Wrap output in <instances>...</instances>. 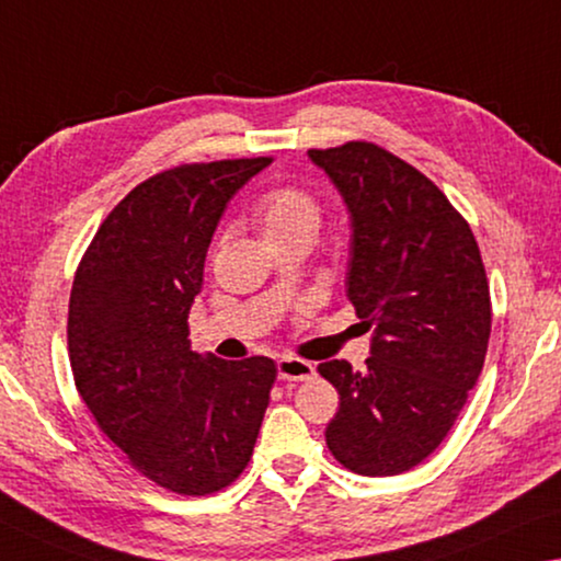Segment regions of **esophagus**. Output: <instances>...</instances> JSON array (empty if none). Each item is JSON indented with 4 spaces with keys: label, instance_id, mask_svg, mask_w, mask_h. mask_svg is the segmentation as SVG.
Segmentation results:
<instances>
[{
    "label": "esophagus",
    "instance_id": "1",
    "mask_svg": "<svg viewBox=\"0 0 561 561\" xmlns=\"http://www.w3.org/2000/svg\"><path fill=\"white\" fill-rule=\"evenodd\" d=\"M316 374V368L310 360L304 358H293V356H283L278 358V378L280 381H306Z\"/></svg>",
    "mask_w": 561,
    "mask_h": 561
}]
</instances>
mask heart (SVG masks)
<instances>
[{
	"label": "heart",
	"instance_id": "b5f03b06",
	"mask_svg": "<svg viewBox=\"0 0 561 561\" xmlns=\"http://www.w3.org/2000/svg\"><path fill=\"white\" fill-rule=\"evenodd\" d=\"M257 220L265 238H283V236H316L321 226V205L310 193L300 187H275L263 197L257 208Z\"/></svg>",
	"mask_w": 561,
	"mask_h": 561
}]
</instances>
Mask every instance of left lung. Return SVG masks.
<instances>
[{
  "label": "left lung",
  "mask_w": 561,
  "mask_h": 561,
  "mask_svg": "<svg viewBox=\"0 0 561 561\" xmlns=\"http://www.w3.org/2000/svg\"><path fill=\"white\" fill-rule=\"evenodd\" d=\"M351 218L346 296L370 333L366 370L318 366L341 407L325 444L364 477H396L444 442L484 366L491 304L469 222L374 142L308 150Z\"/></svg>",
  "instance_id": "8db88e82"
}]
</instances>
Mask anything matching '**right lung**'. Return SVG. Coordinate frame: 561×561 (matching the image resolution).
Returning a JSON list of instances; mask_svg holds the SVG:
<instances>
[{
    "label": "right lung",
    "mask_w": 561,
    "mask_h": 561,
    "mask_svg": "<svg viewBox=\"0 0 561 561\" xmlns=\"http://www.w3.org/2000/svg\"><path fill=\"white\" fill-rule=\"evenodd\" d=\"M243 158L180 165L117 203L77 268L67 343L98 426L162 489L205 496L253 456L275 364L191 348L187 316L230 197L271 165Z\"/></svg>",
    "instance_id": "obj_1"
}]
</instances>
